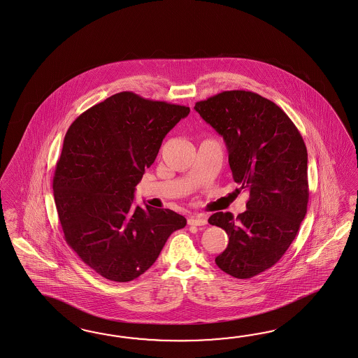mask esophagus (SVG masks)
I'll return each instance as SVG.
<instances>
[{
  "instance_id": "esophagus-1",
  "label": "esophagus",
  "mask_w": 358,
  "mask_h": 358,
  "mask_svg": "<svg viewBox=\"0 0 358 358\" xmlns=\"http://www.w3.org/2000/svg\"><path fill=\"white\" fill-rule=\"evenodd\" d=\"M206 223H208V220L202 214H196V215H192V217L188 218V224L189 226H203Z\"/></svg>"
}]
</instances>
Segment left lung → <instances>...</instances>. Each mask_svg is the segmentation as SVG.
Instances as JSON below:
<instances>
[{"label":"left lung","instance_id":"1","mask_svg":"<svg viewBox=\"0 0 358 358\" xmlns=\"http://www.w3.org/2000/svg\"><path fill=\"white\" fill-rule=\"evenodd\" d=\"M194 109L220 136L247 210L218 211L209 223L224 229L229 245L215 257L222 271L249 279L273 267L292 244L309 201L308 152L294 122L276 103L250 91H224Z\"/></svg>","mask_w":358,"mask_h":358}]
</instances>
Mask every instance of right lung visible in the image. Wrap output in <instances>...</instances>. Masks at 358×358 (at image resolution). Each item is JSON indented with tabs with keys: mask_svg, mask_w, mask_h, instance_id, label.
<instances>
[{
	"mask_svg": "<svg viewBox=\"0 0 358 358\" xmlns=\"http://www.w3.org/2000/svg\"><path fill=\"white\" fill-rule=\"evenodd\" d=\"M189 114L183 105L115 93L67 129L53 176L58 218L69 247L113 282H131L156 262L187 220L134 203L135 187L167 132Z\"/></svg>",
	"mask_w": 358,
	"mask_h": 358,
	"instance_id": "1",
	"label": "right lung"
}]
</instances>
